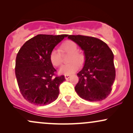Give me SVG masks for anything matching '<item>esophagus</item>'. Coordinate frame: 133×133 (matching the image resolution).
<instances>
[{
  "label": "esophagus",
  "instance_id": "1",
  "mask_svg": "<svg viewBox=\"0 0 133 133\" xmlns=\"http://www.w3.org/2000/svg\"><path fill=\"white\" fill-rule=\"evenodd\" d=\"M70 77H71V76H70V75H65V79H68Z\"/></svg>",
  "mask_w": 133,
  "mask_h": 133
}]
</instances>
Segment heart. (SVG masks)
I'll list each match as a JSON object with an SVG mask.
<instances>
[{
    "instance_id": "1",
    "label": "heart",
    "mask_w": 133,
    "mask_h": 133,
    "mask_svg": "<svg viewBox=\"0 0 133 133\" xmlns=\"http://www.w3.org/2000/svg\"><path fill=\"white\" fill-rule=\"evenodd\" d=\"M78 47L77 44L72 41H67L63 42L60 45L59 50L53 49L49 54V59L52 64L56 67H59L62 64V55L67 53L69 54L68 61L70 63L63 65L60 69V73L65 75H69L76 72L79 68V64L78 63L82 64L84 61V56L80 52L77 51ZM78 62L77 63V61Z\"/></svg>"
}]
</instances>
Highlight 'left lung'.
Returning <instances> with one entry per match:
<instances>
[{
  "label": "left lung",
  "mask_w": 133,
  "mask_h": 133,
  "mask_svg": "<svg viewBox=\"0 0 133 133\" xmlns=\"http://www.w3.org/2000/svg\"><path fill=\"white\" fill-rule=\"evenodd\" d=\"M68 38L77 43L84 52L85 63L78 74L75 86L77 94L89 101L105 99L112 91L116 77L114 54L103 41L94 37L69 35Z\"/></svg>",
  "instance_id": "obj_1"
}]
</instances>
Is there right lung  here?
<instances>
[{
  "label": "right lung",
  "instance_id": "1",
  "mask_svg": "<svg viewBox=\"0 0 133 133\" xmlns=\"http://www.w3.org/2000/svg\"><path fill=\"white\" fill-rule=\"evenodd\" d=\"M67 34H39L28 40L17 54L15 72L24 98L37 106L52 103L58 97L59 86L65 80L58 76L49 54Z\"/></svg>",
  "mask_w": 133,
  "mask_h": 133
}]
</instances>
